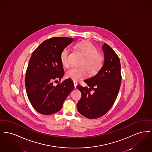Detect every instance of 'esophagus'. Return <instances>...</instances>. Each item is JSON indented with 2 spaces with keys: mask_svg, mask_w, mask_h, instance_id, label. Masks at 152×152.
Instances as JSON below:
<instances>
[{
  "mask_svg": "<svg viewBox=\"0 0 152 152\" xmlns=\"http://www.w3.org/2000/svg\"><path fill=\"white\" fill-rule=\"evenodd\" d=\"M73 84H74V87H75V88H76V86H77V81H73Z\"/></svg>",
  "mask_w": 152,
  "mask_h": 152,
  "instance_id": "esophagus-1",
  "label": "esophagus"
}]
</instances>
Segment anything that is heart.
<instances>
[{
  "label": "heart",
  "instance_id": "heart-1",
  "mask_svg": "<svg viewBox=\"0 0 152 152\" xmlns=\"http://www.w3.org/2000/svg\"><path fill=\"white\" fill-rule=\"evenodd\" d=\"M76 48L84 56L81 68L72 67L66 72V77L77 81L86 77L88 73L93 75L98 72L103 65L104 58L98 53L97 49L94 44L90 42L83 41L76 45ZM70 50L68 47H65L60 53V61L65 68L70 66L69 60Z\"/></svg>",
  "mask_w": 152,
  "mask_h": 152
}]
</instances>
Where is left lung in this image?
<instances>
[{
	"label": "left lung",
	"mask_w": 152,
	"mask_h": 152,
	"mask_svg": "<svg viewBox=\"0 0 152 152\" xmlns=\"http://www.w3.org/2000/svg\"><path fill=\"white\" fill-rule=\"evenodd\" d=\"M104 63L94 76L84 80L88 87L77 86L81 97L77 104L80 113L94 119L106 114L116 101L121 81V64L116 52L104 43Z\"/></svg>",
	"instance_id": "left-lung-1"
}]
</instances>
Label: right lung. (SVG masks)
I'll use <instances>...</instances> for the list:
<instances>
[{"label":"right lung","instance_id":"obj_1","mask_svg":"<svg viewBox=\"0 0 152 152\" xmlns=\"http://www.w3.org/2000/svg\"><path fill=\"white\" fill-rule=\"evenodd\" d=\"M73 39L55 37L40 44L33 52L26 73L27 94L34 108L39 113L50 115L58 112L74 88L70 79L58 83L64 76L60 53Z\"/></svg>","mask_w":152,"mask_h":152}]
</instances>
